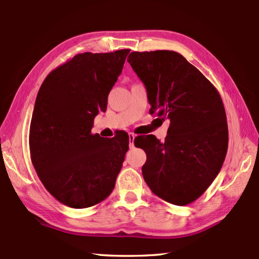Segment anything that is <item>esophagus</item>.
Returning <instances> with one entry per match:
<instances>
[{
	"label": "esophagus",
	"mask_w": 259,
	"mask_h": 259,
	"mask_svg": "<svg viewBox=\"0 0 259 259\" xmlns=\"http://www.w3.org/2000/svg\"><path fill=\"white\" fill-rule=\"evenodd\" d=\"M136 138V135L133 133H129V146L134 147V140Z\"/></svg>",
	"instance_id": "esophagus-1"
}]
</instances>
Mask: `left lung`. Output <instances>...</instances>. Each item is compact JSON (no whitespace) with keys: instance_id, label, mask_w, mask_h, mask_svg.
Masks as SVG:
<instances>
[{"instance_id":"left-lung-1","label":"left lung","mask_w":259,"mask_h":259,"mask_svg":"<svg viewBox=\"0 0 259 259\" xmlns=\"http://www.w3.org/2000/svg\"><path fill=\"white\" fill-rule=\"evenodd\" d=\"M128 58L146 86L149 113L169 120L164 143L153 135L137 140L147 155L144 179L160 199L190 204L211 185L226 158L228 124L221 96L179 53L134 52Z\"/></svg>"}]
</instances>
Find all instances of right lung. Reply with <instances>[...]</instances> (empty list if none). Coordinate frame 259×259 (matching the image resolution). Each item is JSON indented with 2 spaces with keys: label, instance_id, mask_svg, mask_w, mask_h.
<instances>
[{
  "label": "right lung",
  "instance_id": "obj_1",
  "mask_svg": "<svg viewBox=\"0 0 259 259\" xmlns=\"http://www.w3.org/2000/svg\"><path fill=\"white\" fill-rule=\"evenodd\" d=\"M129 52L76 55L49 73L39 89L30 156L46 190L69 207L93 206L114 189L129 137L121 133L104 139L91 130L96 114L106 110Z\"/></svg>",
  "mask_w": 259,
  "mask_h": 259
}]
</instances>
